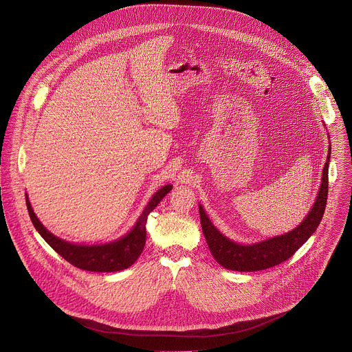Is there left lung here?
<instances>
[{
  "label": "left lung",
  "instance_id": "left-lung-1",
  "mask_svg": "<svg viewBox=\"0 0 352 352\" xmlns=\"http://www.w3.org/2000/svg\"><path fill=\"white\" fill-rule=\"evenodd\" d=\"M329 162L330 149L323 167L322 184L318 197L305 219L297 228L285 233V235L267 239L256 245H239L229 241L211 223L203 207L199 204L201 229L208 249L217 263L226 270L253 272L275 267L290 258L308 241V238L316 230L322 221L329 190Z\"/></svg>",
  "mask_w": 352,
  "mask_h": 352
}]
</instances>
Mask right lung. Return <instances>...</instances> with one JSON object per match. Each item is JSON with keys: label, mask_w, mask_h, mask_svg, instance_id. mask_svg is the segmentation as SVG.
<instances>
[{"label": "right lung", "mask_w": 352, "mask_h": 352, "mask_svg": "<svg viewBox=\"0 0 352 352\" xmlns=\"http://www.w3.org/2000/svg\"><path fill=\"white\" fill-rule=\"evenodd\" d=\"M173 189L171 185H166L159 189L142 211L135 226L119 241H114L106 245H73L66 241L56 238L45 226L38 221L34 214L30 201L26 196V204L29 210L30 219L37 229V232L44 238V241L67 263L72 265L91 272H117L131 267L141 256L145 242H146V218L151 211L160 203V200Z\"/></svg>", "instance_id": "right-lung-1"}]
</instances>
